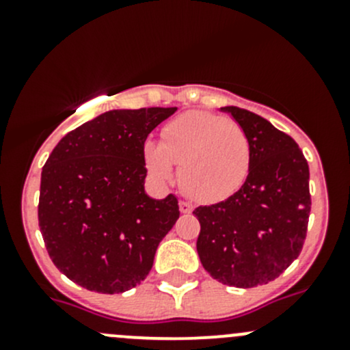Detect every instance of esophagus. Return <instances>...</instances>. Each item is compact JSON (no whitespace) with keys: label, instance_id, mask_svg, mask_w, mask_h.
Returning <instances> with one entry per match:
<instances>
[{"label":"esophagus","instance_id":"1","mask_svg":"<svg viewBox=\"0 0 350 350\" xmlns=\"http://www.w3.org/2000/svg\"><path fill=\"white\" fill-rule=\"evenodd\" d=\"M179 210H181L183 215H188L193 211V206L189 203H186V201H181V203H179Z\"/></svg>","mask_w":350,"mask_h":350}]
</instances>
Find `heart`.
I'll list each match as a JSON object with an SVG mask.
<instances>
[{"label": "heart", "mask_w": 350, "mask_h": 350, "mask_svg": "<svg viewBox=\"0 0 350 350\" xmlns=\"http://www.w3.org/2000/svg\"><path fill=\"white\" fill-rule=\"evenodd\" d=\"M162 142L146 140L144 164L159 183L176 179L193 200L215 203L242 188L252 165V146L242 126L221 115L188 111L164 125Z\"/></svg>", "instance_id": "b5f03b06"}]
</instances>
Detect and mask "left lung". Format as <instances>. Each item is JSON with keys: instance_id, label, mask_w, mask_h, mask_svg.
<instances>
[{"instance_id": "left-lung-1", "label": "left lung", "mask_w": 350, "mask_h": 350, "mask_svg": "<svg viewBox=\"0 0 350 350\" xmlns=\"http://www.w3.org/2000/svg\"><path fill=\"white\" fill-rule=\"evenodd\" d=\"M245 130L252 165L235 195L193 215L201 230L196 250L218 283L254 288L276 280L299 256L310 217L308 162L298 144L262 116L224 107Z\"/></svg>"}]
</instances>
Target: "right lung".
Returning a JSON list of instances; mask_svg holds the SVG:
<instances>
[{"label":"right lung","instance_id":"obj_1","mask_svg":"<svg viewBox=\"0 0 350 350\" xmlns=\"http://www.w3.org/2000/svg\"><path fill=\"white\" fill-rule=\"evenodd\" d=\"M178 108L109 109L62 137L40 179L38 227L62 274L90 291H129L152 269L178 198L146 193L142 147Z\"/></svg>","mask_w":350,"mask_h":350}]
</instances>
